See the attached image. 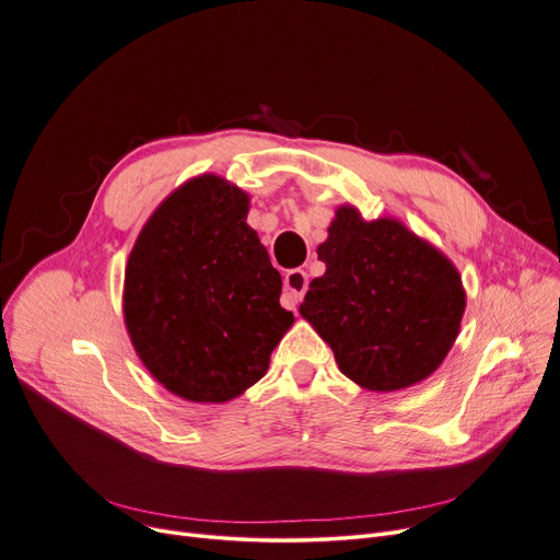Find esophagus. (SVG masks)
<instances>
[{"label":"esophagus","instance_id":"obj_1","mask_svg":"<svg viewBox=\"0 0 560 560\" xmlns=\"http://www.w3.org/2000/svg\"><path fill=\"white\" fill-rule=\"evenodd\" d=\"M283 296L285 301L290 303V306H296V303L301 301V296L306 294V288H308V275L303 270H290L283 279Z\"/></svg>","mask_w":560,"mask_h":560}]
</instances>
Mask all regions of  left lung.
<instances>
[{
    "label": "left lung",
    "mask_w": 560,
    "mask_h": 560,
    "mask_svg": "<svg viewBox=\"0 0 560 560\" xmlns=\"http://www.w3.org/2000/svg\"><path fill=\"white\" fill-rule=\"evenodd\" d=\"M317 254L326 272L299 313L348 380L390 393L438 371L467 306L460 275L438 247L395 219L364 221L341 206Z\"/></svg>",
    "instance_id": "1"
}]
</instances>
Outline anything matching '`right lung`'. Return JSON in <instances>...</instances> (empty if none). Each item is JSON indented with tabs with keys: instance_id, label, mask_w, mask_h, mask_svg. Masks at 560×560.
<instances>
[{
	"instance_id": "obj_1",
	"label": "right lung",
	"mask_w": 560,
	"mask_h": 560,
	"mask_svg": "<svg viewBox=\"0 0 560 560\" xmlns=\"http://www.w3.org/2000/svg\"><path fill=\"white\" fill-rule=\"evenodd\" d=\"M247 210L236 185L196 176L161 202L129 254V339L147 371L189 401H230L257 384L294 322Z\"/></svg>"
}]
</instances>
